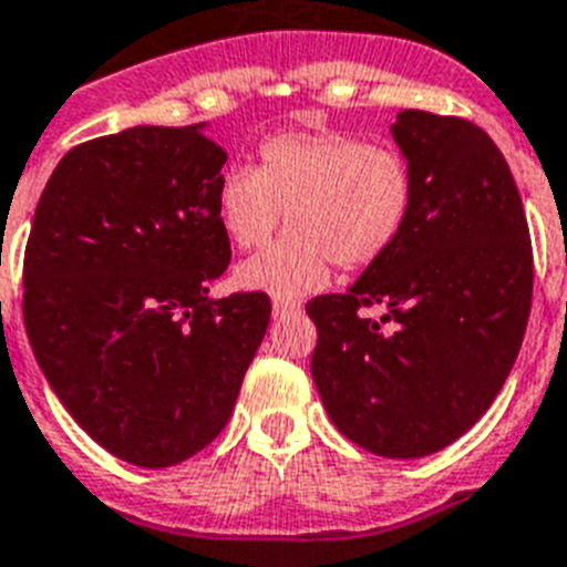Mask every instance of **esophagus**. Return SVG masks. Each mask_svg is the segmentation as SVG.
<instances>
[{"label":"esophagus","instance_id":"34e87169","mask_svg":"<svg viewBox=\"0 0 567 567\" xmlns=\"http://www.w3.org/2000/svg\"><path fill=\"white\" fill-rule=\"evenodd\" d=\"M301 312V307L292 301H275L272 303V318L275 321H280V318H289V316H298Z\"/></svg>","mask_w":567,"mask_h":567}]
</instances>
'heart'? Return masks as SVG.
<instances>
[{"instance_id": "obj_1", "label": "heart", "mask_w": 567, "mask_h": 567, "mask_svg": "<svg viewBox=\"0 0 567 567\" xmlns=\"http://www.w3.org/2000/svg\"><path fill=\"white\" fill-rule=\"evenodd\" d=\"M219 223L237 249H264L289 219V237L237 269V287L292 301L330 280L333 260L359 269L385 255L411 210V173L394 150L341 133H280L260 167L219 182Z\"/></svg>"}]
</instances>
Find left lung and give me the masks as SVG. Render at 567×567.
I'll return each mask as SVG.
<instances>
[{
	"instance_id": "left-lung-1",
	"label": "left lung",
	"mask_w": 567,
	"mask_h": 567,
	"mask_svg": "<svg viewBox=\"0 0 567 567\" xmlns=\"http://www.w3.org/2000/svg\"><path fill=\"white\" fill-rule=\"evenodd\" d=\"M411 210L348 292L307 303L327 414L382 457H425L470 432L525 339L533 251L502 150L463 118L402 110L391 124ZM364 306L383 316L368 319Z\"/></svg>"
}]
</instances>
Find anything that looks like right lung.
Listing matches in <instances>:
<instances>
[{
	"mask_svg": "<svg viewBox=\"0 0 567 567\" xmlns=\"http://www.w3.org/2000/svg\"><path fill=\"white\" fill-rule=\"evenodd\" d=\"M226 153L205 124L69 150L34 210L22 316L63 409L121 461L165 470L228 423L269 327L264 292L210 298L231 260Z\"/></svg>",
	"mask_w": 567,
	"mask_h": 567,
	"instance_id": "1",
	"label": "right lung"
}]
</instances>
